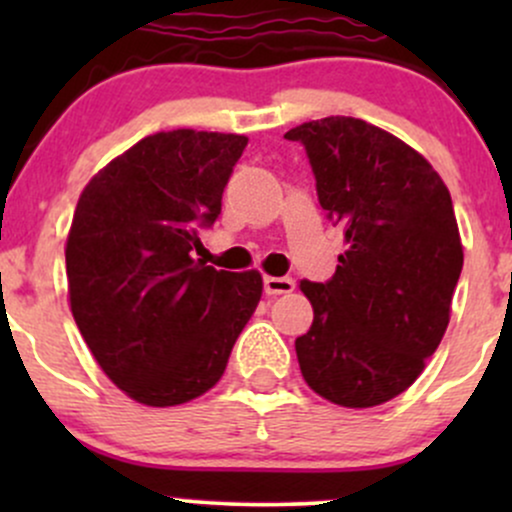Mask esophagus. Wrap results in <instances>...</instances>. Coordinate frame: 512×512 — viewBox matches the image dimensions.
<instances>
[{
	"mask_svg": "<svg viewBox=\"0 0 512 512\" xmlns=\"http://www.w3.org/2000/svg\"><path fill=\"white\" fill-rule=\"evenodd\" d=\"M293 279L289 276H264V293L267 296H279V293H291L293 291Z\"/></svg>",
	"mask_w": 512,
	"mask_h": 512,
	"instance_id": "34e87169",
	"label": "esophagus"
}]
</instances>
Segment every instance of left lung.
<instances>
[{
  "mask_svg": "<svg viewBox=\"0 0 512 512\" xmlns=\"http://www.w3.org/2000/svg\"><path fill=\"white\" fill-rule=\"evenodd\" d=\"M284 137L303 144L320 207L346 240L330 281H301L315 317L296 339L298 366L320 397L375 407L419 378L450 322L464 260L450 192L424 156L356 117Z\"/></svg>",
  "mask_w": 512,
  "mask_h": 512,
  "instance_id": "obj_1",
  "label": "left lung"
}]
</instances>
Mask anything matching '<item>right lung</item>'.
Instances as JSON below:
<instances>
[{"label":"right lung","instance_id":"right-lung-1","mask_svg":"<svg viewBox=\"0 0 512 512\" xmlns=\"http://www.w3.org/2000/svg\"><path fill=\"white\" fill-rule=\"evenodd\" d=\"M245 146L243 134H151L76 204L64 250L76 327L105 375L146 407H175L219 383L260 303V272L192 260Z\"/></svg>","mask_w":512,"mask_h":512}]
</instances>
